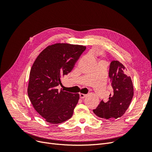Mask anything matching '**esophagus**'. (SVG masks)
I'll return each instance as SVG.
<instances>
[{
    "instance_id": "34e87169",
    "label": "esophagus",
    "mask_w": 152,
    "mask_h": 152,
    "mask_svg": "<svg viewBox=\"0 0 152 152\" xmlns=\"http://www.w3.org/2000/svg\"><path fill=\"white\" fill-rule=\"evenodd\" d=\"M79 96H80V99H83V98H84L86 97V94H80Z\"/></svg>"
}]
</instances>
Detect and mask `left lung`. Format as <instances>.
<instances>
[{
	"label": "left lung",
	"instance_id": "1",
	"mask_svg": "<svg viewBox=\"0 0 152 152\" xmlns=\"http://www.w3.org/2000/svg\"><path fill=\"white\" fill-rule=\"evenodd\" d=\"M109 79L113 93L107 102L101 101L98 107L93 110L96 115L105 119L117 118L125 113L134 94L132 82L126 73V68L117 60L110 64Z\"/></svg>",
	"mask_w": 152,
	"mask_h": 152
}]
</instances>
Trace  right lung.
Listing matches in <instances>:
<instances>
[{"mask_svg":"<svg viewBox=\"0 0 152 152\" xmlns=\"http://www.w3.org/2000/svg\"><path fill=\"white\" fill-rule=\"evenodd\" d=\"M86 47L55 44L44 49L31 68L28 95L35 110L48 122L60 124L70 118L79 94L61 90V79L70 73Z\"/></svg>","mask_w":152,"mask_h":152,"instance_id":"add662e5","label":"right lung"}]
</instances>
